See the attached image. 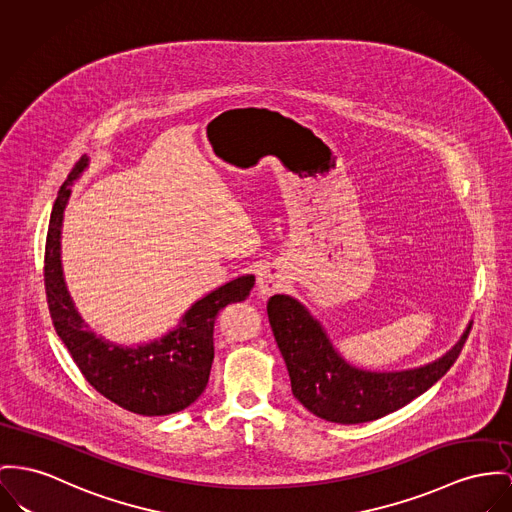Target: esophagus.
I'll use <instances>...</instances> for the list:
<instances>
[{
	"instance_id": "34e87169",
	"label": "esophagus",
	"mask_w": 512,
	"mask_h": 512,
	"mask_svg": "<svg viewBox=\"0 0 512 512\" xmlns=\"http://www.w3.org/2000/svg\"><path fill=\"white\" fill-rule=\"evenodd\" d=\"M258 293L260 295H272L277 289L283 287L281 275L273 270L272 266H266L258 272Z\"/></svg>"
}]
</instances>
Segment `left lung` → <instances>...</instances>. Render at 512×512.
<instances>
[{"label": "left lung", "instance_id": "1", "mask_svg": "<svg viewBox=\"0 0 512 512\" xmlns=\"http://www.w3.org/2000/svg\"><path fill=\"white\" fill-rule=\"evenodd\" d=\"M268 318L285 359L293 396L320 419L355 425L375 421L427 392L458 359L472 324L433 363L406 371H367L351 365L326 328L291 295H273Z\"/></svg>", "mask_w": 512, "mask_h": 512}]
</instances>
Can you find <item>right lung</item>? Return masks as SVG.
<instances>
[{
	"label": "right lung",
	"mask_w": 512,
	"mask_h": 512,
	"mask_svg": "<svg viewBox=\"0 0 512 512\" xmlns=\"http://www.w3.org/2000/svg\"><path fill=\"white\" fill-rule=\"evenodd\" d=\"M89 167L83 155L62 184L50 213L44 252V285L54 328L75 365L120 408L139 415H169L194 404L207 386L213 363V324L221 308L240 303L254 287L246 273L217 287L188 308L176 328L147 343L122 345L97 334L79 314L62 268V223L73 182Z\"/></svg>",
	"instance_id": "1"
}]
</instances>
